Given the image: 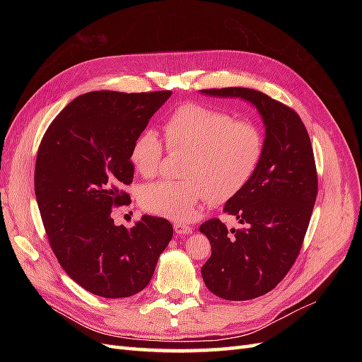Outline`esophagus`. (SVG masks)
Here are the masks:
<instances>
[{
  "label": "esophagus",
  "mask_w": 362,
  "mask_h": 362,
  "mask_svg": "<svg viewBox=\"0 0 362 362\" xmlns=\"http://www.w3.org/2000/svg\"><path fill=\"white\" fill-rule=\"evenodd\" d=\"M173 229H175V233L180 234V235H185V234L193 233V228L189 226V225H184V223H175Z\"/></svg>",
  "instance_id": "esophagus-1"
}]
</instances>
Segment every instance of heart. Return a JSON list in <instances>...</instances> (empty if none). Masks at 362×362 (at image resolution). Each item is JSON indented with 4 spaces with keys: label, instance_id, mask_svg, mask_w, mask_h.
Instances as JSON below:
<instances>
[{
    "label": "heart",
    "instance_id": "1",
    "mask_svg": "<svg viewBox=\"0 0 362 362\" xmlns=\"http://www.w3.org/2000/svg\"><path fill=\"white\" fill-rule=\"evenodd\" d=\"M163 133L169 151L187 152L182 161L185 178L144 185L139 202L145 211L175 222H189L205 199L222 204L234 198L254 177L264 154L266 139L257 122L204 104L175 108L164 120ZM163 152L158 134L146 128L133 140L129 163L140 177L152 178Z\"/></svg>",
    "mask_w": 362,
    "mask_h": 362
}]
</instances>
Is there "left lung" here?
<instances>
[{
  "label": "left lung",
  "mask_w": 362,
  "mask_h": 362,
  "mask_svg": "<svg viewBox=\"0 0 362 362\" xmlns=\"http://www.w3.org/2000/svg\"><path fill=\"white\" fill-rule=\"evenodd\" d=\"M202 93L249 101L266 127L257 172L223 206L245 228L231 229V236L218 218L199 228L211 243L201 269L206 288L226 300L255 299L278 286L300 252L317 198L311 140L299 115L266 93L246 87Z\"/></svg>",
  "instance_id": "obj_1"
}]
</instances>
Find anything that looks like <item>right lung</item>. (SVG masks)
I'll return each mask as SVG.
<instances>
[{
    "label": "right lung",
    "mask_w": 362,
    "mask_h": 362,
    "mask_svg": "<svg viewBox=\"0 0 362 362\" xmlns=\"http://www.w3.org/2000/svg\"><path fill=\"white\" fill-rule=\"evenodd\" d=\"M170 90L76 96L48 127L37 151L35 192L60 266L84 290L108 299L144 290L173 235L169 221L141 216L116 226L113 206L128 205L129 148Z\"/></svg>",
    "instance_id": "add662e5"
}]
</instances>
